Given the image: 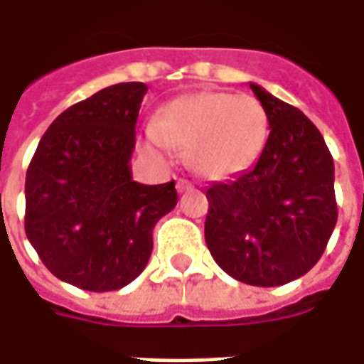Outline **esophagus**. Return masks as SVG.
I'll return each instance as SVG.
<instances>
[{"label":"esophagus","mask_w":364,"mask_h":364,"mask_svg":"<svg viewBox=\"0 0 364 364\" xmlns=\"http://www.w3.org/2000/svg\"><path fill=\"white\" fill-rule=\"evenodd\" d=\"M189 189H193V185H191L187 179H179V181H177V191H179V193H185V191Z\"/></svg>","instance_id":"34e87169"}]
</instances>
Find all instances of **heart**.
<instances>
[{"instance_id": "1", "label": "heart", "mask_w": 364, "mask_h": 364, "mask_svg": "<svg viewBox=\"0 0 364 364\" xmlns=\"http://www.w3.org/2000/svg\"><path fill=\"white\" fill-rule=\"evenodd\" d=\"M146 134L159 154L171 156L177 146L200 177L222 181L244 173L259 158L269 114L252 95L197 91L167 103Z\"/></svg>"}]
</instances>
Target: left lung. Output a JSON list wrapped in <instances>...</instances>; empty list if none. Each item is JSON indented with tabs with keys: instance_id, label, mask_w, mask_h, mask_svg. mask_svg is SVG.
I'll return each mask as SVG.
<instances>
[{
	"instance_id": "8db88e82",
	"label": "left lung",
	"mask_w": 364,
	"mask_h": 364,
	"mask_svg": "<svg viewBox=\"0 0 364 364\" xmlns=\"http://www.w3.org/2000/svg\"><path fill=\"white\" fill-rule=\"evenodd\" d=\"M250 87L271 132L252 169L208 187L205 240L236 281L281 287L320 261L336 228L333 158L304 112L257 83Z\"/></svg>"
}]
</instances>
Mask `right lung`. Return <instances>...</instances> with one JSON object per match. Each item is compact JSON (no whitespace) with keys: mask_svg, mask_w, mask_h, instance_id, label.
<instances>
[{"mask_svg":"<svg viewBox=\"0 0 364 364\" xmlns=\"http://www.w3.org/2000/svg\"><path fill=\"white\" fill-rule=\"evenodd\" d=\"M148 87L117 83L72 105L38 142L25 179V232L46 269L91 292L127 287L151 230L177 205L175 181L142 185L130 158Z\"/></svg>","mask_w":364,"mask_h":364,"instance_id":"1","label":"right lung"}]
</instances>
